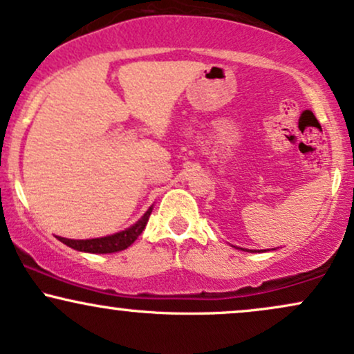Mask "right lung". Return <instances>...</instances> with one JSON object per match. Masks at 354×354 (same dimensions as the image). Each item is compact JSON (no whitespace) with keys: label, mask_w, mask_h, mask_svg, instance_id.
Listing matches in <instances>:
<instances>
[{"label":"right lung","mask_w":354,"mask_h":354,"mask_svg":"<svg viewBox=\"0 0 354 354\" xmlns=\"http://www.w3.org/2000/svg\"><path fill=\"white\" fill-rule=\"evenodd\" d=\"M151 211L153 208H149L143 216H141V219H138L135 225L129 226V228H126L124 231H120V233L109 234V236L93 238V239H68V238L58 236V239L61 243H64L66 246L73 248V250L84 251V253L104 254V253H116V251H123L128 246H131L133 243H135V239L143 233Z\"/></svg>","instance_id":"1"}]
</instances>
